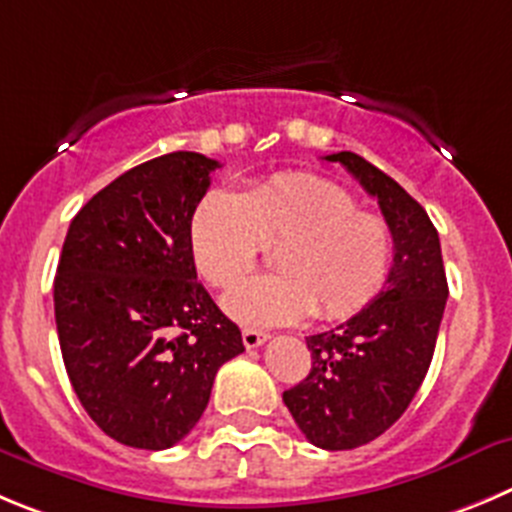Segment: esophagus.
Wrapping results in <instances>:
<instances>
[{
  "label": "esophagus",
  "instance_id": "obj_1",
  "mask_svg": "<svg viewBox=\"0 0 512 512\" xmlns=\"http://www.w3.org/2000/svg\"><path fill=\"white\" fill-rule=\"evenodd\" d=\"M265 341H267L265 331H257V328H245V331H242V343H245V348H257Z\"/></svg>",
  "mask_w": 512,
  "mask_h": 512
}]
</instances>
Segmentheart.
Masks as SVG:
<instances>
[{"label":"heart","mask_w":512,"mask_h":512,"mask_svg":"<svg viewBox=\"0 0 512 512\" xmlns=\"http://www.w3.org/2000/svg\"><path fill=\"white\" fill-rule=\"evenodd\" d=\"M265 245H278V272L255 275L224 298L227 313L247 326L358 313L389 280L396 242L384 219L358 212L346 189L310 174H275L242 194L209 189L199 199L189 247L207 283L229 288L242 280Z\"/></svg>","instance_id":"b5f03b06"}]
</instances>
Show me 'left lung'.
<instances>
[{"instance_id": "8db88e82", "label": "left lung", "mask_w": 512, "mask_h": 512, "mask_svg": "<svg viewBox=\"0 0 512 512\" xmlns=\"http://www.w3.org/2000/svg\"><path fill=\"white\" fill-rule=\"evenodd\" d=\"M379 202L394 232V265L384 290L326 333L305 338L310 374L283 394L300 432L323 450H353L407 412L427 376L447 303L442 247L432 219L391 176L364 156H326Z\"/></svg>"}]
</instances>
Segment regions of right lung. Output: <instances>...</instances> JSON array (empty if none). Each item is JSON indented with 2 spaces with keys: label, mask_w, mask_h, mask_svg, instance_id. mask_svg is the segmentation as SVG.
Returning a JSON list of instances; mask_svg holds the SVG:
<instances>
[{
  "label": "right lung",
  "mask_w": 512,
  "mask_h": 512,
  "mask_svg": "<svg viewBox=\"0 0 512 512\" xmlns=\"http://www.w3.org/2000/svg\"><path fill=\"white\" fill-rule=\"evenodd\" d=\"M219 161L174 151L133 166L70 222L55 275V323L75 394L116 442L166 450L240 356V328L191 260L189 222Z\"/></svg>",
  "instance_id": "add662e5"
}]
</instances>
